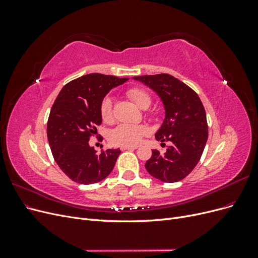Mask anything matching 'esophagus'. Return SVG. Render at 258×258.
<instances>
[{"label":"esophagus","instance_id":"obj_1","mask_svg":"<svg viewBox=\"0 0 258 258\" xmlns=\"http://www.w3.org/2000/svg\"><path fill=\"white\" fill-rule=\"evenodd\" d=\"M137 146H121L120 150L121 151H135L137 150Z\"/></svg>","mask_w":258,"mask_h":258}]
</instances>
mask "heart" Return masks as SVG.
Instances as JSON below:
<instances>
[{
	"label": "heart",
	"mask_w": 258,
	"mask_h": 258,
	"mask_svg": "<svg viewBox=\"0 0 258 258\" xmlns=\"http://www.w3.org/2000/svg\"><path fill=\"white\" fill-rule=\"evenodd\" d=\"M126 95L141 108H147L151 104V97L148 93L138 87H132L126 91ZM100 115L104 122H111L114 118L113 100L105 97L100 105ZM148 135V128L145 124L120 123L110 134V140L113 144L122 146H135L142 141Z\"/></svg>",
	"instance_id": "b5f03b06"
}]
</instances>
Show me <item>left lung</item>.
<instances>
[{"label":"left lung","mask_w":258,"mask_h":258,"mask_svg":"<svg viewBox=\"0 0 258 258\" xmlns=\"http://www.w3.org/2000/svg\"><path fill=\"white\" fill-rule=\"evenodd\" d=\"M134 79L157 92L166 110V118L155 138L160 142H170V145L163 154L152 151V157L145 163L147 172L165 183L181 181L197 166L207 143L208 122L204 104L189 86L170 74Z\"/></svg>","instance_id":"1"}]
</instances>
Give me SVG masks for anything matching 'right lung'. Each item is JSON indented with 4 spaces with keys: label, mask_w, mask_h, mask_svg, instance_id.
Masks as SVG:
<instances>
[{
    "label": "right lung",
    "mask_w": 258,
    "mask_h": 258,
    "mask_svg": "<svg viewBox=\"0 0 258 258\" xmlns=\"http://www.w3.org/2000/svg\"><path fill=\"white\" fill-rule=\"evenodd\" d=\"M128 79L92 73L69 82L52 104L47 138L54 161L72 181L93 184L112 172L120 150L97 154L89 140L102 122L100 105L106 93Z\"/></svg>",
    "instance_id": "obj_1"
}]
</instances>
